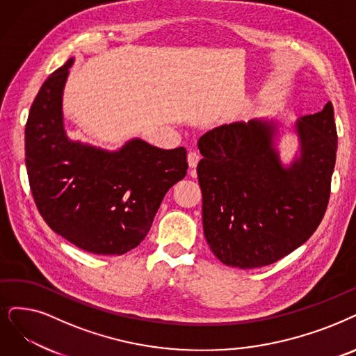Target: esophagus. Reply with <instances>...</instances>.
Listing matches in <instances>:
<instances>
[{"mask_svg": "<svg viewBox=\"0 0 356 356\" xmlns=\"http://www.w3.org/2000/svg\"><path fill=\"white\" fill-rule=\"evenodd\" d=\"M187 161H188L190 168H195L198 161H200V154H198L197 152H190L188 156H187Z\"/></svg>", "mask_w": 356, "mask_h": 356, "instance_id": "34e87169", "label": "esophagus"}]
</instances>
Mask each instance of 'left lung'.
I'll return each mask as SVG.
<instances>
[{
  "label": "left lung",
  "mask_w": 356,
  "mask_h": 356,
  "mask_svg": "<svg viewBox=\"0 0 356 356\" xmlns=\"http://www.w3.org/2000/svg\"><path fill=\"white\" fill-rule=\"evenodd\" d=\"M301 158L282 166L273 125H222L198 140L203 229L226 266L273 264L316 232L330 198L337 131L332 102L296 122Z\"/></svg>",
  "instance_id": "8db88e82"
}]
</instances>
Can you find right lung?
Instances as JSON below:
<instances>
[{
  "label": "right lung",
  "instance_id": "add662e5",
  "mask_svg": "<svg viewBox=\"0 0 356 356\" xmlns=\"http://www.w3.org/2000/svg\"><path fill=\"white\" fill-rule=\"evenodd\" d=\"M70 58L44 81L24 130L26 169L40 216L76 247L101 255L136 248L165 194L187 175V150L131 140L118 152L70 141L63 89Z\"/></svg>",
  "mask_w": 356,
  "mask_h": 356
}]
</instances>
